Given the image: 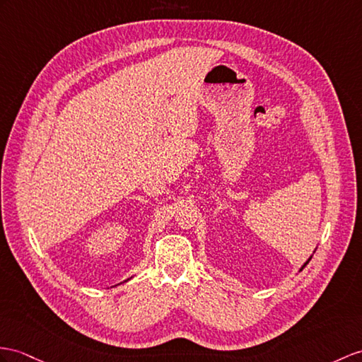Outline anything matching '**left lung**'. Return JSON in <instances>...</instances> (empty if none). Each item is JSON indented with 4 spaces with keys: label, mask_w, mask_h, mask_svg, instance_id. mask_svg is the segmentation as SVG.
<instances>
[{
    "label": "left lung",
    "mask_w": 362,
    "mask_h": 362,
    "mask_svg": "<svg viewBox=\"0 0 362 362\" xmlns=\"http://www.w3.org/2000/svg\"><path fill=\"white\" fill-rule=\"evenodd\" d=\"M315 250H316V249H315ZM315 250H313V253H315ZM312 257H313V255H312ZM312 257H310V258H308V259H307V261H305V262L303 264V266H301V269H299V272H301V270H303V269H304V267L307 266V264H308V261H310V259H312Z\"/></svg>",
    "instance_id": "obj_1"
}]
</instances>
